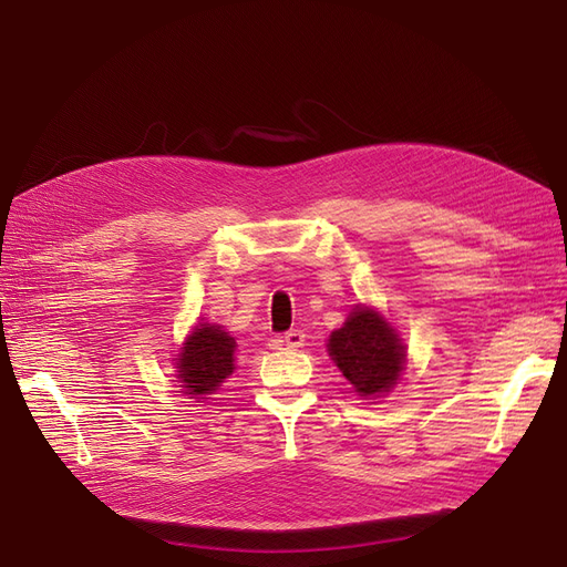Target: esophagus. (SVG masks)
Listing matches in <instances>:
<instances>
[{
  "label": "esophagus",
  "mask_w": 567,
  "mask_h": 567,
  "mask_svg": "<svg viewBox=\"0 0 567 567\" xmlns=\"http://www.w3.org/2000/svg\"><path fill=\"white\" fill-rule=\"evenodd\" d=\"M282 342L287 344V348H291V350H299L301 344L306 342V333L299 331V329H291V331H287V333L282 336Z\"/></svg>",
  "instance_id": "esophagus-1"
}]
</instances>
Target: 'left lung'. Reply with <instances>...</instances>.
Returning <instances> with one entry per match:
<instances>
[{
    "mask_svg": "<svg viewBox=\"0 0 567 567\" xmlns=\"http://www.w3.org/2000/svg\"><path fill=\"white\" fill-rule=\"evenodd\" d=\"M327 352L361 399H378L403 380L408 344L386 317L371 306H354L344 324L331 331Z\"/></svg>",
    "mask_w": 567,
    "mask_h": 567,
    "instance_id": "obj_1",
    "label": "left lung"
}]
</instances>
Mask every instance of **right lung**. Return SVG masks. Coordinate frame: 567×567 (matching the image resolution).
I'll use <instances>...</instances> for the list:
<instances>
[{
	"instance_id": "1",
	"label": "right lung",
	"mask_w": 567,
	"mask_h": 567,
	"mask_svg": "<svg viewBox=\"0 0 567 567\" xmlns=\"http://www.w3.org/2000/svg\"><path fill=\"white\" fill-rule=\"evenodd\" d=\"M236 340L225 327L199 322L181 344V352L174 359L176 382L183 393L196 403H206L223 382L236 371Z\"/></svg>"
}]
</instances>
